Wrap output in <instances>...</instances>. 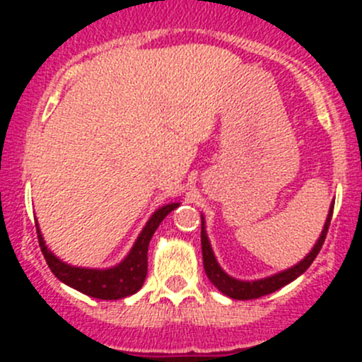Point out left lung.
I'll return each mask as SVG.
<instances>
[{
    "label": "left lung",
    "mask_w": 362,
    "mask_h": 362,
    "mask_svg": "<svg viewBox=\"0 0 362 362\" xmlns=\"http://www.w3.org/2000/svg\"><path fill=\"white\" fill-rule=\"evenodd\" d=\"M333 208L334 203H331L329 206V214H327L326 224H324L322 233H320L319 240H317L315 247L310 250V254L306 255L303 261H299L298 264L293 266L289 269H284V272L276 273V275L266 276V279L261 280H236L233 276H229L224 269L218 266L217 259H215L214 250H211L210 242H208L206 236V229H204V217L202 215V250H203V266H204V273H206L208 280L221 291L222 294L229 296L233 299H255L261 298V296L272 294L275 291H279L280 287L287 286L293 280L298 279L299 275L306 272L310 268V264L313 262V259L317 257L320 249H322V243L326 240L327 229H329L331 224V217H333Z\"/></svg>",
    "instance_id": "1"
}]
</instances>
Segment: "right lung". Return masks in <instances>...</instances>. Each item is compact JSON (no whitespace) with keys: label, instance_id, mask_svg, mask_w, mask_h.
Returning a JSON list of instances; mask_svg holds the SVG:
<instances>
[{"label":"right lung","instance_id":"obj_1","mask_svg":"<svg viewBox=\"0 0 362 362\" xmlns=\"http://www.w3.org/2000/svg\"><path fill=\"white\" fill-rule=\"evenodd\" d=\"M180 203H170L160 206L152 214L145 228L141 229L140 236L134 242L133 249L129 254L120 261L119 264L107 269H94V268H78V266L66 264L59 257L47 249L43 236L40 233L38 224H36V233H38L40 249H42L43 257L49 264L50 272L57 276L63 284L80 291V293L98 299H120L131 296L141 289L147 276V252L151 238L154 236L156 229L163 222V218L170 214L171 210Z\"/></svg>","mask_w":362,"mask_h":362}]
</instances>
